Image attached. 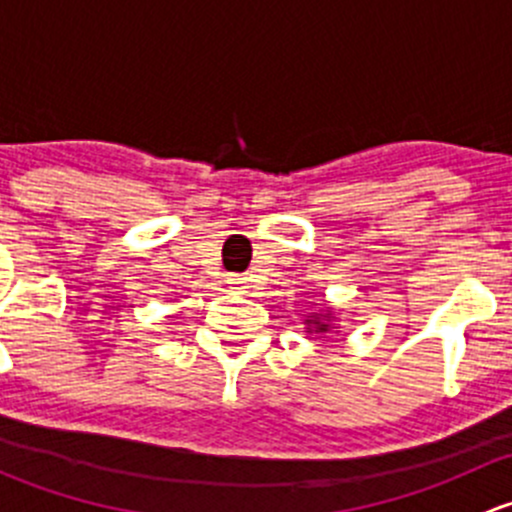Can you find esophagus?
I'll return each mask as SVG.
<instances>
[{
  "label": "esophagus",
  "mask_w": 512,
  "mask_h": 512,
  "mask_svg": "<svg viewBox=\"0 0 512 512\" xmlns=\"http://www.w3.org/2000/svg\"><path fill=\"white\" fill-rule=\"evenodd\" d=\"M227 285H232V289H245V277L230 275L227 277Z\"/></svg>",
  "instance_id": "34e87169"
}]
</instances>
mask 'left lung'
<instances>
[{
    "mask_svg": "<svg viewBox=\"0 0 512 512\" xmlns=\"http://www.w3.org/2000/svg\"><path fill=\"white\" fill-rule=\"evenodd\" d=\"M307 322H314V327H317L319 332H327V329H329V324H322V322H317V319H307Z\"/></svg>",
    "mask_w": 512,
    "mask_h": 512,
    "instance_id": "obj_1",
    "label": "left lung"
}]
</instances>
